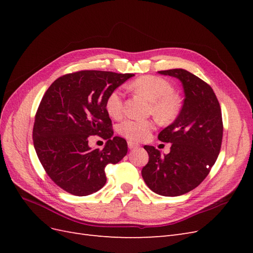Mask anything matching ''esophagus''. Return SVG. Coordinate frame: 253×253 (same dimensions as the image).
<instances>
[{"label":"esophagus","mask_w":253,"mask_h":253,"mask_svg":"<svg viewBox=\"0 0 253 253\" xmlns=\"http://www.w3.org/2000/svg\"><path fill=\"white\" fill-rule=\"evenodd\" d=\"M127 145H128V149H131V150L136 149V148L139 147L138 143H135V142H133V141H127Z\"/></svg>","instance_id":"1"}]
</instances>
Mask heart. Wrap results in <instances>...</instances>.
Masks as SVG:
<instances>
[{
	"instance_id": "1",
	"label": "heart",
	"mask_w": 253,
	"mask_h": 253,
	"mask_svg": "<svg viewBox=\"0 0 253 253\" xmlns=\"http://www.w3.org/2000/svg\"><path fill=\"white\" fill-rule=\"evenodd\" d=\"M129 87L148 99L151 102L150 113L160 121H171L178 115L181 100L174 93V87L168 80L157 76H142L133 81ZM105 109L112 118L117 119L121 116L124 112V98L120 89H114L109 94ZM153 128L154 124L151 120L126 119L118 126V132L126 139L141 141L148 138Z\"/></svg>"
}]
</instances>
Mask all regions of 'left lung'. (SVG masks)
Listing matches in <instances>:
<instances>
[{"mask_svg":"<svg viewBox=\"0 0 253 253\" xmlns=\"http://www.w3.org/2000/svg\"><path fill=\"white\" fill-rule=\"evenodd\" d=\"M181 82L182 108L173 124L158 134L171 143L162 156L152 145H144L149 163L141 171L147 186L159 195L179 196L195 189L215 164L223 139V120L217 98L205 81L182 68L160 71Z\"/></svg>","mask_w":253,"mask_h":253,"instance_id":"1","label":"left lung"}]
</instances>
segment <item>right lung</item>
<instances>
[{"mask_svg":"<svg viewBox=\"0 0 253 253\" xmlns=\"http://www.w3.org/2000/svg\"><path fill=\"white\" fill-rule=\"evenodd\" d=\"M134 74L81 71L53 81L37 111L33 139L44 170L66 192L86 196L106 182V165L127 153L126 139L113 136L105 109L109 94ZM107 140L102 150L88 145V137Z\"/></svg>","mask_w":253,"mask_h":253,"instance_id":"right-lung-1","label":"right lung"}]
</instances>
